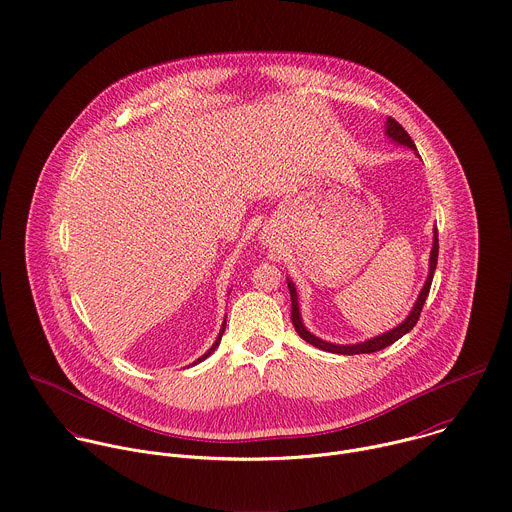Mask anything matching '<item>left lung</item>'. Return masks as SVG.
Wrapping results in <instances>:
<instances>
[{"label": "left lung", "mask_w": 512, "mask_h": 512, "mask_svg": "<svg viewBox=\"0 0 512 512\" xmlns=\"http://www.w3.org/2000/svg\"><path fill=\"white\" fill-rule=\"evenodd\" d=\"M385 135H387V139H391L393 143L411 149V151L419 157L417 147H415V143L411 141V137L407 135V131H405L395 119H391V117L385 121ZM419 159H421V157H419ZM437 256H439V236H437V228H433V248H431V256H429V274H427V280H425V284H423V288H421V292H419V296H417V300H415V304H413L409 316H407L399 326H395L393 330H389V332H385V334H379V336H375V338L359 341V343H347V345L322 340V338L314 336L312 332H308V328H306L304 322H302V312H300V304H298L296 286H294V282L288 278V288H290V298H292V324H294L298 336H300L302 340L312 343V345L318 347V349L332 351V353H341V355L373 353V351H379V349H383V347L395 343V341L399 340V338H403L405 334H409V332L415 328V324H417V320H419V316H421V310H423V304H425V300H427V296H429L431 282H433V274H435V268H437Z\"/></svg>", "instance_id": "8db88e82"}]
</instances>
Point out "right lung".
Returning <instances> with one entry per match:
<instances>
[{"mask_svg":"<svg viewBox=\"0 0 512 512\" xmlns=\"http://www.w3.org/2000/svg\"><path fill=\"white\" fill-rule=\"evenodd\" d=\"M224 330H226V318H224V322H222V328H220V334H218V338H216V341H214V343H212V347H210V349H208V351H206V353H204V355H202V357H198V359H196V361H194V363H192V365H196V363H200V361H204V359H206V357H208V355H210V353H212V351H214V349H216V347H218V345H220V338H222V334H224Z\"/></svg>","mask_w":512,"mask_h":512,"instance_id":"right-lung-1","label":"right lung"}]
</instances>
